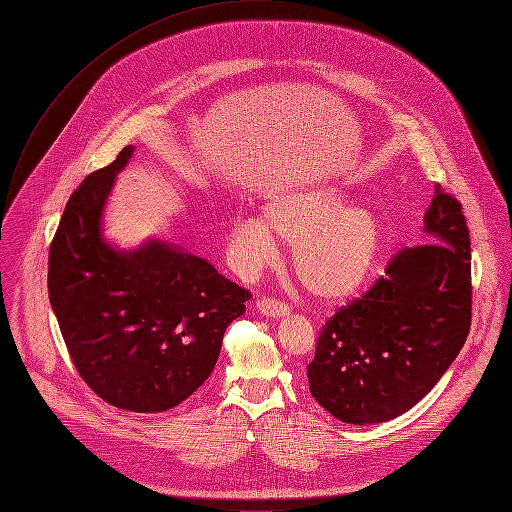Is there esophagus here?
I'll return each mask as SVG.
<instances>
[{
    "label": "esophagus",
    "instance_id": "1",
    "mask_svg": "<svg viewBox=\"0 0 512 512\" xmlns=\"http://www.w3.org/2000/svg\"><path fill=\"white\" fill-rule=\"evenodd\" d=\"M255 307L259 313L267 315V317H285L289 313V307L277 299L271 297H261L255 301Z\"/></svg>",
    "mask_w": 512,
    "mask_h": 512
}]
</instances>
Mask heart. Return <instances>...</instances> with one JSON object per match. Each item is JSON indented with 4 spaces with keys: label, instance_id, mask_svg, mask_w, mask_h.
Here are the masks:
<instances>
[{
    "label": "heart",
    "instance_id": "1",
    "mask_svg": "<svg viewBox=\"0 0 512 512\" xmlns=\"http://www.w3.org/2000/svg\"><path fill=\"white\" fill-rule=\"evenodd\" d=\"M291 245V269L299 285L319 301L352 297L368 279L380 249V225L362 207H346L327 185L283 189L267 197L263 217H237L229 229L235 263L255 273Z\"/></svg>",
    "mask_w": 512,
    "mask_h": 512
}]
</instances>
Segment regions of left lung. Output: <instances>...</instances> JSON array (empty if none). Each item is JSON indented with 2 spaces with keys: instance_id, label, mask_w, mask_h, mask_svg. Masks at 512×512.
<instances>
[{
  "instance_id": "1",
  "label": "left lung",
  "mask_w": 512,
  "mask_h": 512,
  "mask_svg": "<svg viewBox=\"0 0 512 512\" xmlns=\"http://www.w3.org/2000/svg\"><path fill=\"white\" fill-rule=\"evenodd\" d=\"M428 241L402 249L362 297L321 327L311 396L348 424L388 422L416 406L462 350L472 319L470 237L460 203L434 187Z\"/></svg>"
}]
</instances>
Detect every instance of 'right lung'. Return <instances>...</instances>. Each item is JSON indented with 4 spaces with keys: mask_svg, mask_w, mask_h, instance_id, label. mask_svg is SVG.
I'll return each instance as SVG.
<instances>
[{
    "mask_svg": "<svg viewBox=\"0 0 512 512\" xmlns=\"http://www.w3.org/2000/svg\"><path fill=\"white\" fill-rule=\"evenodd\" d=\"M132 152L124 146L72 193L50 245L48 291L92 392L122 410L164 412L211 376L251 293L175 245L118 251L104 239L102 211Z\"/></svg>",
    "mask_w": 512,
    "mask_h": 512,
    "instance_id": "add662e5",
    "label": "right lung"
}]
</instances>
